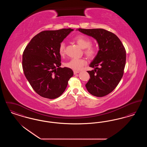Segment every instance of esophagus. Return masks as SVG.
Here are the masks:
<instances>
[{
    "instance_id": "esophagus-1",
    "label": "esophagus",
    "mask_w": 147,
    "mask_h": 147,
    "mask_svg": "<svg viewBox=\"0 0 147 147\" xmlns=\"http://www.w3.org/2000/svg\"><path fill=\"white\" fill-rule=\"evenodd\" d=\"M79 72H80L79 71H76V70H74V74H76L77 73H79Z\"/></svg>"
}]
</instances>
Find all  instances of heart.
Here are the masks:
<instances>
[{
    "instance_id": "obj_1",
    "label": "heart",
    "mask_w": 147,
    "mask_h": 147,
    "mask_svg": "<svg viewBox=\"0 0 147 147\" xmlns=\"http://www.w3.org/2000/svg\"><path fill=\"white\" fill-rule=\"evenodd\" d=\"M74 40L82 49H84V54L89 58L92 59L98 55V48L96 45H92L91 40L88 36L83 35L76 36ZM59 55L63 56L65 53V45L64 42H61L58 47ZM86 61L83 58H73L65 63V66L73 70L79 71L82 70L86 64Z\"/></svg>"
}]
</instances>
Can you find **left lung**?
<instances>
[{
  "instance_id": "obj_1",
  "label": "left lung",
  "mask_w": 147,
  "mask_h": 147,
  "mask_svg": "<svg viewBox=\"0 0 147 147\" xmlns=\"http://www.w3.org/2000/svg\"><path fill=\"white\" fill-rule=\"evenodd\" d=\"M78 30L94 37L99 46L98 55L89 65L95 69L88 71L90 79L85 86L91 95L105 96L116 88L123 77L126 64L125 48L116 35L105 29Z\"/></svg>"
}]
</instances>
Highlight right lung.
Returning a JSON list of instances; mask_svg holds the SVG:
<instances>
[{
  "instance_id": "1",
  "label": "right lung",
  "mask_w": 147,
  "mask_h": 147,
  "mask_svg": "<svg viewBox=\"0 0 147 147\" xmlns=\"http://www.w3.org/2000/svg\"><path fill=\"white\" fill-rule=\"evenodd\" d=\"M71 28L43 31L35 36L24 49L22 65L33 89L43 98L53 99L65 91L73 76L70 68H61L59 44Z\"/></svg>"
}]
</instances>
